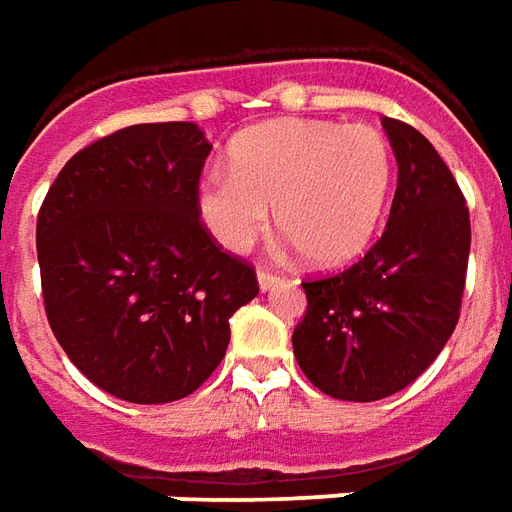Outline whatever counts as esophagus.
Wrapping results in <instances>:
<instances>
[{"mask_svg": "<svg viewBox=\"0 0 512 512\" xmlns=\"http://www.w3.org/2000/svg\"><path fill=\"white\" fill-rule=\"evenodd\" d=\"M257 282H260V288L263 290H271V288H277L279 282H282V274L274 271V268L260 266L257 268Z\"/></svg>", "mask_w": 512, "mask_h": 512, "instance_id": "1", "label": "esophagus"}]
</instances>
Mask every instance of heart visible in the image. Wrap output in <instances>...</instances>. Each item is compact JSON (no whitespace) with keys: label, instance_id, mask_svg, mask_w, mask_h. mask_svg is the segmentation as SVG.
Masks as SVG:
<instances>
[{"label":"heart","instance_id":"b5f03b06","mask_svg":"<svg viewBox=\"0 0 512 512\" xmlns=\"http://www.w3.org/2000/svg\"><path fill=\"white\" fill-rule=\"evenodd\" d=\"M395 158L378 128L326 120H274L230 145L227 169L200 183L197 208L211 235L244 252L268 227L312 266L334 268L365 252L384 216Z\"/></svg>","mask_w":512,"mask_h":512}]
</instances>
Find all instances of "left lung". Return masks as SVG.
I'll return each mask as SVG.
<instances>
[{"label":"left lung","instance_id":"obj_1","mask_svg":"<svg viewBox=\"0 0 512 512\" xmlns=\"http://www.w3.org/2000/svg\"><path fill=\"white\" fill-rule=\"evenodd\" d=\"M397 158L386 227L354 266L304 279L293 329L304 376L337 400L370 403L417 381L461 315L472 224L461 186L417 128L384 117Z\"/></svg>","mask_w":512,"mask_h":512}]
</instances>
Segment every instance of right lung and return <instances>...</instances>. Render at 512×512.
<instances>
[{"label":"right lung","instance_id":"right-lung-1","mask_svg":"<svg viewBox=\"0 0 512 512\" xmlns=\"http://www.w3.org/2000/svg\"><path fill=\"white\" fill-rule=\"evenodd\" d=\"M208 153L194 123L120 128L79 150L40 205L51 332L84 376L128 403H172L205 384L233 312L260 290L252 263L200 219Z\"/></svg>","mask_w":512,"mask_h":512}]
</instances>
